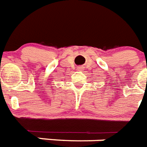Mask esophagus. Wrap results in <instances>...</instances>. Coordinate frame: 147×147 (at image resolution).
I'll list each match as a JSON object with an SVG mask.
<instances>
[{"instance_id":"34e87169","label":"esophagus","mask_w":147,"mask_h":147,"mask_svg":"<svg viewBox=\"0 0 147 147\" xmlns=\"http://www.w3.org/2000/svg\"><path fill=\"white\" fill-rule=\"evenodd\" d=\"M81 69H82V67H79V68H78V69H79V70H81Z\"/></svg>"}]
</instances>
